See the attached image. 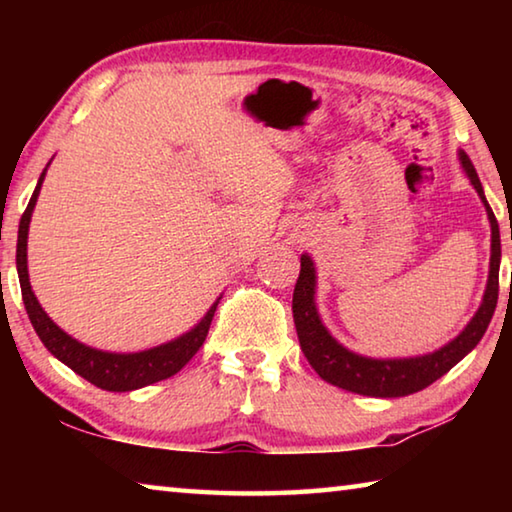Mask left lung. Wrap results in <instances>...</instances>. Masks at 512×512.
<instances>
[{
  "label": "left lung",
  "instance_id": "left-lung-1",
  "mask_svg": "<svg viewBox=\"0 0 512 512\" xmlns=\"http://www.w3.org/2000/svg\"><path fill=\"white\" fill-rule=\"evenodd\" d=\"M458 162L465 171L467 180L479 194L481 203L488 212L490 221V271L488 284L481 300V307L476 309L470 323L465 325L461 334L445 343L443 348L433 350L420 357H400V359H375L363 357L345 348L329 334V329L320 320L316 307V266L314 259L307 253L300 257V277L293 289V320H296V332L300 348L305 352L320 379L327 384L339 386L343 391L368 395V397H404L418 393L433 381L440 379L445 372L452 370L465 354H470L476 343L483 339L488 329L492 314H495L499 298V262H501V239L499 223L492 214L488 201H485L481 180L476 176L474 164L467 158L465 151H458Z\"/></svg>",
  "mask_w": 512,
  "mask_h": 512
}]
</instances>
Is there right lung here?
Returning a JSON list of instances; mask_svg holds the SVG:
<instances>
[{
  "label": "right lung",
  "mask_w": 512,
  "mask_h": 512,
  "mask_svg": "<svg viewBox=\"0 0 512 512\" xmlns=\"http://www.w3.org/2000/svg\"><path fill=\"white\" fill-rule=\"evenodd\" d=\"M47 167L40 173L38 185L33 189L31 201L20 219V230H17V255H15L24 307H27L29 320L33 329H36V334L40 336V341L45 343V348L54 354L58 361H63L67 368H72L76 375H81L83 379H88L90 384L110 393L137 391V388H144L149 384H155V381L173 377L178 370H183L185 363L192 359L198 352V348L205 343L207 329L212 325L214 311L221 298L214 300V305L207 309V314L198 320L189 332L180 334L178 339H171L167 343L155 345V348L142 350V352L97 350L63 332V329H60L54 320L47 316V311L40 307L36 293L31 289L29 266H27L29 223H31L33 207L38 203V194H40L42 180H45Z\"/></svg>",
  "instance_id": "right-lung-1"
}]
</instances>
